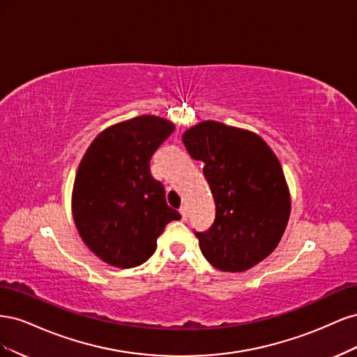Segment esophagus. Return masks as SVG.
Instances as JSON below:
<instances>
[{"label": "esophagus", "mask_w": 357, "mask_h": 357, "mask_svg": "<svg viewBox=\"0 0 357 357\" xmlns=\"http://www.w3.org/2000/svg\"><path fill=\"white\" fill-rule=\"evenodd\" d=\"M178 211H180V214H181V219L186 220V219H188V214H189V213H188V205H181Z\"/></svg>", "instance_id": "esophagus-1"}]
</instances>
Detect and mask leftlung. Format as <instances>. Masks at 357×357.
Masks as SVG:
<instances>
[{
    "label": "left lung",
    "instance_id": "1",
    "mask_svg": "<svg viewBox=\"0 0 357 357\" xmlns=\"http://www.w3.org/2000/svg\"><path fill=\"white\" fill-rule=\"evenodd\" d=\"M188 153L204 162L215 218L195 235L204 257L222 271L255 266L282 240L290 197L282 165L261 137L207 121L183 135Z\"/></svg>",
    "mask_w": 357,
    "mask_h": 357
}]
</instances>
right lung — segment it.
<instances>
[{"label":"right lung","instance_id":"add662e5","mask_svg":"<svg viewBox=\"0 0 357 357\" xmlns=\"http://www.w3.org/2000/svg\"><path fill=\"white\" fill-rule=\"evenodd\" d=\"M174 131L156 116L107 128L84 153L73 190V215L84 244L117 268L144 264L165 226L181 219L168 207L150 160Z\"/></svg>","mask_w":357,"mask_h":357}]
</instances>
